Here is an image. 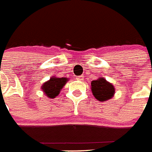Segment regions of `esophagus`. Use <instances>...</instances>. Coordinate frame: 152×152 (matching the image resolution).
<instances>
[{"label": "esophagus", "mask_w": 152, "mask_h": 152, "mask_svg": "<svg viewBox=\"0 0 152 152\" xmlns=\"http://www.w3.org/2000/svg\"><path fill=\"white\" fill-rule=\"evenodd\" d=\"M82 76H80V77H77V80H82Z\"/></svg>", "instance_id": "esophagus-1"}]
</instances>
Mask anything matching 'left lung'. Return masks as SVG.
<instances>
[{
    "instance_id": "left-lung-1",
    "label": "left lung",
    "mask_w": 152,
    "mask_h": 152,
    "mask_svg": "<svg viewBox=\"0 0 152 152\" xmlns=\"http://www.w3.org/2000/svg\"><path fill=\"white\" fill-rule=\"evenodd\" d=\"M91 90L94 97L99 101L108 100L115 93V86L104 77H98V79L91 82Z\"/></svg>"
}]
</instances>
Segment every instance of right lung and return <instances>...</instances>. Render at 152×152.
Returning a JSON list of instances; mask_svg holds the SVG:
<instances>
[{"instance_id": "1", "label": "right lung", "mask_w": 152, "mask_h": 152, "mask_svg": "<svg viewBox=\"0 0 152 152\" xmlns=\"http://www.w3.org/2000/svg\"><path fill=\"white\" fill-rule=\"evenodd\" d=\"M68 80L69 78L67 77H58L56 76L51 77L50 79L43 83L42 86L44 94L48 98H55L59 95Z\"/></svg>"}]
</instances>
